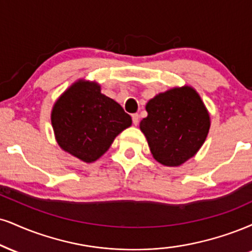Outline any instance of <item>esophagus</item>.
Listing matches in <instances>:
<instances>
[{
    "label": "esophagus",
    "mask_w": 252,
    "mask_h": 252,
    "mask_svg": "<svg viewBox=\"0 0 252 252\" xmlns=\"http://www.w3.org/2000/svg\"><path fill=\"white\" fill-rule=\"evenodd\" d=\"M131 118H132V123H134L135 126H137L138 122H139V115L138 114H132Z\"/></svg>",
    "instance_id": "esophagus-1"
}]
</instances>
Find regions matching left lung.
Instances as JSON below:
<instances>
[{"instance_id":"obj_1","label":"left lung","mask_w":252,"mask_h":252,"mask_svg":"<svg viewBox=\"0 0 252 252\" xmlns=\"http://www.w3.org/2000/svg\"><path fill=\"white\" fill-rule=\"evenodd\" d=\"M148 116L139 124L154 158L177 166L198 151L210 128L201 97L190 87L176 88L148 102Z\"/></svg>"}]
</instances>
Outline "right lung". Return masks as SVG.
Instances as JSON below:
<instances>
[{"label": "right lung", "instance_id": "obj_1", "mask_svg": "<svg viewBox=\"0 0 252 252\" xmlns=\"http://www.w3.org/2000/svg\"><path fill=\"white\" fill-rule=\"evenodd\" d=\"M51 123L60 147L90 163L131 126V117L117 102L101 94L99 86L80 81L57 99Z\"/></svg>", "mask_w": 252, "mask_h": 252}]
</instances>
